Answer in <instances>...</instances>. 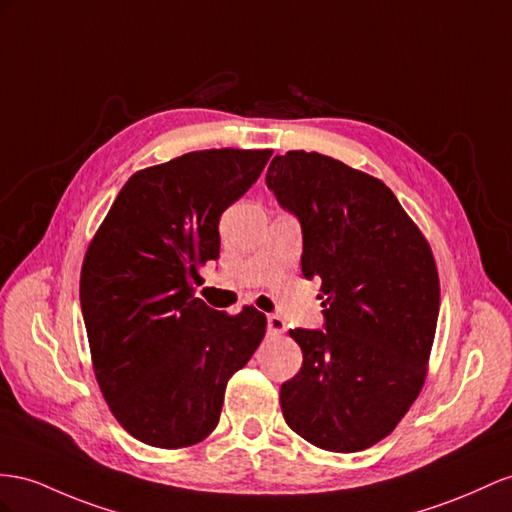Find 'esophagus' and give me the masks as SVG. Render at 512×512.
<instances>
[{
    "instance_id": "1",
    "label": "esophagus",
    "mask_w": 512,
    "mask_h": 512,
    "mask_svg": "<svg viewBox=\"0 0 512 512\" xmlns=\"http://www.w3.org/2000/svg\"><path fill=\"white\" fill-rule=\"evenodd\" d=\"M266 322H268V331L272 333V335H281L283 331H285V322H283V318H279V316H268L266 318Z\"/></svg>"
}]
</instances>
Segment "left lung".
Returning a JSON list of instances; mask_svg holds the SVG:
<instances>
[{"instance_id": "obj_1", "label": "left lung", "mask_w": 512, "mask_h": 512, "mask_svg": "<svg viewBox=\"0 0 512 512\" xmlns=\"http://www.w3.org/2000/svg\"><path fill=\"white\" fill-rule=\"evenodd\" d=\"M266 186L303 231L322 329H292L303 365L281 385L287 426L316 448L387 437L424 385L439 318L430 246L383 181L316 151L274 155Z\"/></svg>"}]
</instances>
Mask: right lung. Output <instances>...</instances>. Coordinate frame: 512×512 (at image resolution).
<instances>
[{
  "instance_id": "1",
  "label": "right lung",
  "mask_w": 512,
  "mask_h": 512,
  "mask_svg": "<svg viewBox=\"0 0 512 512\" xmlns=\"http://www.w3.org/2000/svg\"><path fill=\"white\" fill-rule=\"evenodd\" d=\"M272 151H192L131 175L90 242L80 303L95 376L119 424L153 448H186L218 424L227 381L253 357L266 316L196 298L220 255V214Z\"/></svg>"
}]
</instances>
